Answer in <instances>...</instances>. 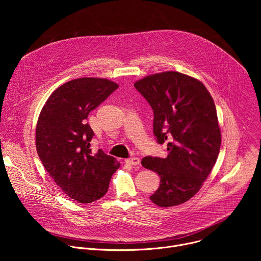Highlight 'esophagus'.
Wrapping results in <instances>:
<instances>
[{
  "label": "esophagus",
  "instance_id": "1",
  "mask_svg": "<svg viewBox=\"0 0 261 261\" xmlns=\"http://www.w3.org/2000/svg\"><path fill=\"white\" fill-rule=\"evenodd\" d=\"M126 163L130 164V165H139L140 164V159L137 158V157H134V158H130V159H127L126 160Z\"/></svg>",
  "mask_w": 261,
  "mask_h": 261
}]
</instances>
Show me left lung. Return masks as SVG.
Here are the masks:
<instances>
[{"label":"left lung","instance_id":"obj_1","mask_svg":"<svg viewBox=\"0 0 261 261\" xmlns=\"http://www.w3.org/2000/svg\"><path fill=\"white\" fill-rule=\"evenodd\" d=\"M134 87L154 111L158 143L168 141L166 158L141 160L160 176L150 199L162 207L178 205L200 190L217 161L221 131L214 100L201 82L175 71L153 74Z\"/></svg>","mask_w":261,"mask_h":261}]
</instances>
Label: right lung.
<instances>
[{"instance_id":"add662e5","label":"right lung","mask_w":261,"mask_h":261,"mask_svg":"<svg viewBox=\"0 0 261 261\" xmlns=\"http://www.w3.org/2000/svg\"><path fill=\"white\" fill-rule=\"evenodd\" d=\"M119 88L105 79L83 77L59 87L45 102L36 127V148L59 188L81 203L100 199L120 167L102 150L93 153L89 114Z\"/></svg>"}]
</instances>
